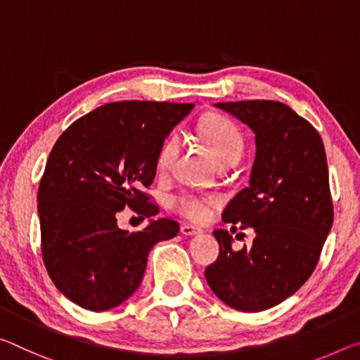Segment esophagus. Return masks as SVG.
Segmentation results:
<instances>
[{
    "label": "esophagus",
    "mask_w": 360,
    "mask_h": 360,
    "mask_svg": "<svg viewBox=\"0 0 360 360\" xmlns=\"http://www.w3.org/2000/svg\"><path fill=\"white\" fill-rule=\"evenodd\" d=\"M202 231L198 229V227H193V226H191V224H182L181 226V233L182 236H186V237H193V236H198V233H200Z\"/></svg>",
    "instance_id": "1"
}]
</instances>
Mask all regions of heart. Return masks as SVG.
Listing matches in <instances>:
<instances>
[{"label": "heart", "instance_id": "heart-1", "mask_svg": "<svg viewBox=\"0 0 360 360\" xmlns=\"http://www.w3.org/2000/svg\"><path fill=\"white\" fill-rule=\"evenodd\" d=\"M200 133L207 141L219 165L238 162L243 152V136L237 124L227 118H210L202 124ZM179 150V136L171 134L163 141L157 153V169L167 171ZM216 202L213 195H198L192 192H179L171 198V205L187 219L200 221L208 213V207Z\"/></svg>", "mask_w": 360, "mask_h": 360}]
</instances>
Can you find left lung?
<instances>
[{
    "instance_id": "left-lung-1",
    "label": "left lung",
    "mask_w": 360,
    "mask_h": 360,
    "mask_svg": "<svg viewBox=\"0 0 360 360\" xmlns=\"http://www.w3.org/2000/svg\"><path fill=\"white\" fill-rule=\"evenodd\" d=\"M255 133L248 186L222 221L253 227L252 248L232 250V236L213 232L219 256L205 277L214 295L237 311L258 312L292 296L316 269L333 224L328 167L316 128L277 101L219 102Z\"/></svg>"
}]
</instances>
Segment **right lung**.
<instances>
[{"label":"right lung","mask_w":360,"mask_h":360,"mask_svg":"<svg viewBox=\"0 0 360 360\" xmlns=\"http://www.w3.org/2000/svg\"><path fill=\"white\" fill-rule=\"evenodd\" d=\"M193 104L112 102L73 122L53 147L38 189L41 253L51 281L89 311L112 309L133 295L147 256L178 236L173 219L122 231L129 207L150 218L158 207L144 192L155 178L157 153Z\"/></svg>","instance_id":"1"}]
</instances>
